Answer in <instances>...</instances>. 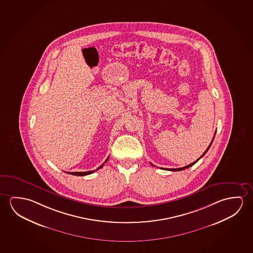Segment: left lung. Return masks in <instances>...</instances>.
<instances>
[{
	"mask_svg": "<svg viewBox=\"0 0 253 253\" xmlns=\"http://www.w3.org/2000/svg\"><path fill=\"white\" fill-rule=\"evenodd\" d=\"M215 133H216V131H215ZM215 133H214V135H215ZM213 140H214V138H213ZM213 140H212V142H213ZM212 142H211V143H210V145H209V147L207 148V150H206V151H205V152H204V153H203V154H202V155L201 156V157H200V158H199L198 160H195V162H193V163H191L190 165H187V167H184V168H172V169H171V168H168V169H166V170H168V171H181V170H185V169H187V168H190V167H192V166H194V165H195V164L196 163V162H197V161H198V160H200V159H202V157H203V156L205 155V153H207V152H208V151H209V149H210V146H211V144H212ZM152 166H153V167H155V166H154V165H152ZM160 169H164V168H160Z\"/></svg>",
	"mask_w": 253,
	"mask_h": 253,
	"instance_id": "8db88e82",
	"label": "left lung"
}]
</instances>
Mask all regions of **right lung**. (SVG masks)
I'll return each instance as SVG.
<instances>
[{
  "instance_id": "1",
  "label": "right lung",
  "mask_w": 253,
  "mask_h": 253,
  "mask_svg": "<svg viewBox=\"0 0 253 253\" xmlns=\"http://www.w3.org/2000/svg\"><path fill=\"white\" fill-rule=\"evenodd\" d=\"M108 160H109V158L106 160L105 162H107L108 161ZM104 162V163H105ZM104 163L102 164L101 166H100L99 168L96 169V170H98V169H100V168H102V167H103V165H104ZM96 170H93V171H73V172H69V171H67V173H69V174L72 175H76V176H85V175H88L91 174V173H93V172H94V171H96Z\"/></svg>"
}]
</instances>
